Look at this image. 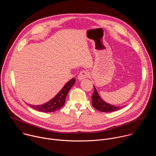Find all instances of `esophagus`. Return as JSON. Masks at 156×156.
I'll list each match as a JSON object with an SVG mask.
<instances>
[{
  "instance_id": "34e87169",
  "label": "esophagus",
  "mask_w": 156,
  "mask_h": 156,
  "mask_svg": "<svg viewBox=\"0 0 156 156\" xmlns=\"http://www.w3.org/2000/svg\"><path fill=\"white\" fill-rule=\"evenodd\" d=\"M90 72H89L87 70H83L81 72H80V73H79L78 75V79L81 80H83L87 77H88L89 76H90Z\"/></svg>"
}]
</instances>
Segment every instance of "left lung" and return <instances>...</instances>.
<instances>
[{"label":"left lung","instance_id":"8db88e82","mask_svg":"<svg viewBox=\"0 0 156 156\" xmlns=\"http://www.w3.org/2000/svg\"><path fill=\"white\" fill-rule=\"evenodd\" d=\"M92 98V105L93 106L99 111L103 112H115V111L119 110L122 108L123 107H117L114 105H112L107 102H104L98 94V93L96 90V87L94 86V93Z\"/></svg>","mask_w":156,"mask_h":156}]
</instances>
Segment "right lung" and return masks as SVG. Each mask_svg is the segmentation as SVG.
<instances>
[{
    "label": "right lung",
    "instance_id": "right-lung-1",
    "mask_svg": "<svg viewBox=\"0 0 156 156\" xmlns=\"http://www.w3.org/2000/svg\"><path fill=\"white\" fill-rule=\"evenodd\" d=\"M75 83V78H72L66 83L59 93L49 102L42 105H29L31 108L42 112H53L62 107L65 102V99L71 87Z\"/></svg>",
    "mask_w": 156,
    "mask_h": 156
}]
</instances>
